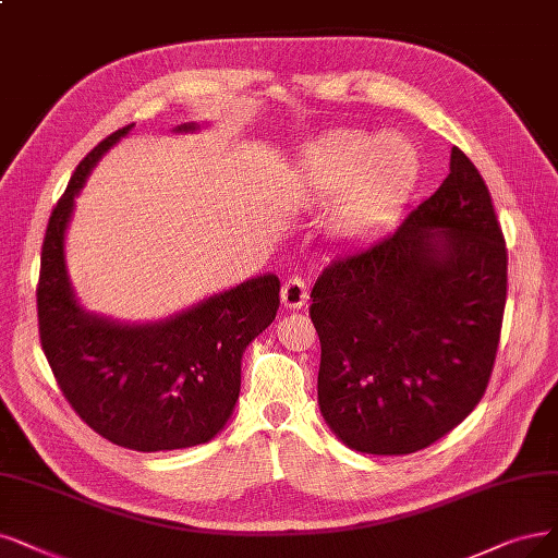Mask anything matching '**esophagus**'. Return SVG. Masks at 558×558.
<instances>
[{"mask_svg": "<svg viewBox=\"0 0 558 558\" xmlns=\"http://www.w3.org/2000/svg\"><path fill=\"white\" fill-rule=\"evenodd\" d=\"M282 305L290 307V311H301L307 301V287L299 276H292L290 280H284L282 292H280Z\"/></svg>", "mask_w": 558, "mask_h": 558, "instance_id": "1", "label": "esophagus"}]
</instances>
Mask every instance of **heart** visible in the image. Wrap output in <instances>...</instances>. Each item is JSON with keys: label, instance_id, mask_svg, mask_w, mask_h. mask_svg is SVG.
I'll list each match as a JSON object with an SVG mask.
<instances>
[{"label": "heart", "instance_id": "obj_1", "mask_svg": "<svg viewBox=\"0 0 558 558\" xmlns=\"http://www.w3.org/2000/svg\"><path fill=\"white\" fill-rule=\"evenodd\" d=\"M418 177V156L402 137H373L336 131L299 160L292 189L301 202L336 197L331 230L354 239L377 230L393 216Z\"/></svg>", "mask_w": 558, "mask_h": 558}]
</instances>
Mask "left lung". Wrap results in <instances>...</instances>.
Wrapping results in <instances>:
<instances>
[{
	"label": "left lung",
	"mask_w": 558,
	"mask_h": 558,
	"mask_svg": "<svg viewBox=\"0 0 558 558\" xmlns=\"http://www.w3.org/2000/svg\"><path fill=\"white\" fill-rule=\"evenodd\" d=\"M508 251L464 151L396 232L338 255L313 287L317 398L336 437L407 456L458 427L485 396L501 338Z\"/></svg>",
	"instance_id": "left-lung-1"
}]
</instances>
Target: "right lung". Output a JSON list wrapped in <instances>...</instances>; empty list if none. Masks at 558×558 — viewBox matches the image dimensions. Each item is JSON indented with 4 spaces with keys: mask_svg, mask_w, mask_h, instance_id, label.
<instances>
[{
    "mask_svg": "<svg viewBox=\"0 0 558 558\" xmlns=\"http://www.w3.org/2000/svg\"><path fill=\"white\" fill-rule=\"evenodd\" d=\"M131 129L82 158L52 209L40 247L38 336L61 393L96 435L140 452L177 450L214 439L232 416L241 356L276 319L280 280H245L158 324L129 326L82 311L64 262L66 225L96 160Z\"/></svg>",
    "mask_w": 558,
    "mask_h": 558,
    "instance_id": "1",
    "label": "right lung"
}]
</instances>
